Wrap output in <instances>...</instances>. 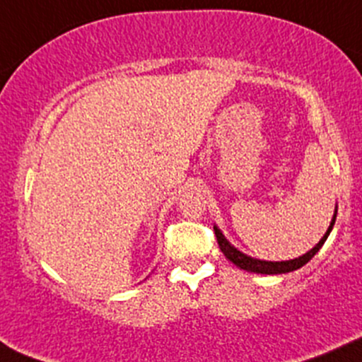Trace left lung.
Instances as JSON below:
<instances>
[{
  "mask_svg": "<svg viewBox=\"0 0 362 362\" xmlns=\"http://www.w3.org/2000/svg\"><path fill=\"white\" fill-rule=\"evenodd\" d=\"M337 214H338V206H334V215L333 218H331V224L329 228H327L326 235L320 238V242L317 243L312 250L306 252V254L299 255V257L296 259H289V261H262V259H254L250 257V255L243 254L242 250L236 249L235 245H231L229 240L224 236V233H222L217 226H214V231H215V236H217V242H218V247H221L222 254H224L233 264L238 266L240 269H245V272H250V273H261V275H282V273L294 272V269H299L301 266H305L306 262H308L310 259L320 250V247L324 245V242H326L327 236H329L331 229H333L334 221H337Z\"/></svg>",
  "mask_w": 362,
  "mask_h": 362,
  "instance_id": "obj_1",
  "label": "left lung"
}]
</instances>
